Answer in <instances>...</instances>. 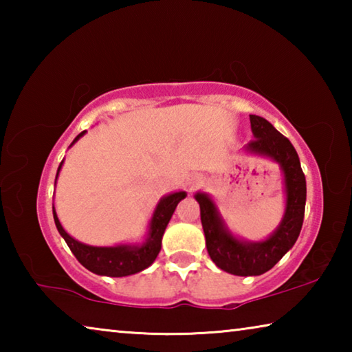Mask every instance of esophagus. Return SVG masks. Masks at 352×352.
<instances>
[{"label":"esophagus","instance_id":"esophagus-1","mask_svg":"<svg viewBox=\"0 0 352 352\" xmlns=\"http://www.w3.org/2000/svg\"><path fill=\"white\" fill-rule=\"evenodd\" d=\"M199 183H200V178L197 177V178H194V182L190 183V184H192V186H195V184H199Z\"/></svg>","mask_w":352,"mask_h":352}]
</instances>
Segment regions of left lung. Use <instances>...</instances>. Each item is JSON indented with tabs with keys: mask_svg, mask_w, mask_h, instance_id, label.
Wrapping results in <instances>:
<instances>
[{
	"mask_svg": "<svg viewBox=\"0 0 352 352\" xmlns=\"http://www.w3.org/2000/svg\"><path fill=\"white\" fill-rule=\"evenodd\" d=\"M250 124L254 140L248 142L245 151L276 162L284 174L285 211L278 228L261 242L237 239L225 226L210 195L195 194L208 253L219 269L237 276H258L269 272L294 247L306 208V177L295 147L267 119L250 115Z\"/></svg>",
	"mask_w": 352,
	"mask_h": 352,
	"instance_id": "8db88e82",
	"label": "left lung"
}]
</instances>
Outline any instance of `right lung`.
<instances>
[{"label": "right lung", "instance_id": "obj_1", "mask_svg": "<svg viewBox=\"0 0 352 352\" xmlns=\"http://www.w3.org/2000/svg\"><path fill=\"white\" fill-rule=\"evenodd\" d=\"M87 130H83L82 133L76 136V140L71 142V146L85 135ZM62 164L58 166L56 180L58 177V172L62 169ZM186 197V192L180 190V192H174L163 197L158 201L157 208H155L153 216L151 219V225H148V233L146 241L141 245H116V247H93L87 245L76 241L74 237H71L67 231L63 230V226L58 220L54 206H52V214H54V222L58 230V233L67 242L71 252L77 258V261L93 273L102 276H113V278H121L135 275L141 270L147 269L148 265L153 264V261L157 259V256L162 250V239L164 234L166 226H168L169 220L174 214L177 205L180 204V200Z\"/></svg>", "mask_w": 352, "mask_h": 352}]
</instances>
